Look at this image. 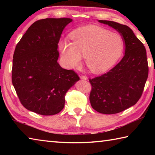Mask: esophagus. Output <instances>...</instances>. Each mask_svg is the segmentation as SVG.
<instances>
[{"label":"esophagus","instance_id":"obj_1","mask_svg":"<svg viewBox=\"0 0 155 155\" xmlns=\"http://www.w3.org/2000/svg\"><path fill=\"white\" fill-rule=\"evenodd\" d=\"M80 78H81V79L85 80V81L87 79V77H86V76H84V75H81V76H80Z\"/></svg>","mask_w":155,"mask_h":155}]
</instances>
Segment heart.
I'll return each instance as SVG.
<instances>
[{"label":"heart","mask_w":155,"mask_h":155,"mask_svg":"<svg viewBox=\"0 0 155 155\" xmlns=\"http://www.w3.org/2000/svg\"><path fill=\"white\" fill-rule=\"evenodd\" d=\"M72 42L62 40L59 47L65 64L69 68L78 67L82 57L94 73L111 68L120 58L124 48L122 39L116 33L96 26L78 28L70 34Z\"/></svg>","instance_id":"b5f03b06"}]
</instances>
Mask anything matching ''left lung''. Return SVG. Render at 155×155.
<instances>
[{"label": "left lung", "instance_id": "1", "mask_svg": "<svg viewBox=\"0 0 155 155\" xmlns=\"http://www.w3.org/2000/svg\"><path fill=\"white\" fill-rule=\"evenodd\" d=\"M98 22L120 34L125 53L121 61L108 72L90 79L92 86L90 101L96 111L115 114L135 104L143 93L148 76L146 51L128 26L113 21Z\"/></svg>", "mask_w": 155, "mask_h": 155}]
</instances>
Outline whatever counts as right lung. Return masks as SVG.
Masks as SVG:
<instances>
[{"label": "right lung", "instance_id": "add662e5", "mask_svg": "<svg viewBox=\"0 0 155 155\" xmlns=\"http://www.w3.org/2000/svg\"><path fill=\"white\" fill-rule=\"evenodd\" d=\"M72 21L68 18L36 21L15 46L12 83L20 103L31 111L58 114L64 107L65 94L80 79L57 62L61 35Z\"/></svg>", "mask_w": 155, "mask_h": 155}]
</instances>
